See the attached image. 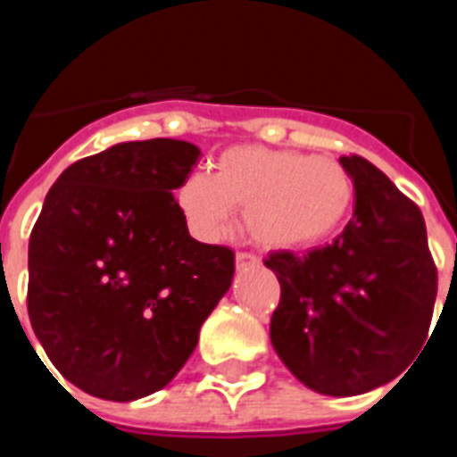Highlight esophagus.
Masks as SVG:
<instances>
[{
    "instance_id": "esophagus-1",
    "label": "esophagus",
    "mask_w": 457,
    "mask_h": 457,
    "mask_svg": "<svg viewBox=\"0 0 457 457\" xmlns=\"http://www.w3.org/2000/svg\"><path fill=\"white\" fill-rule=\"evenodd\" d=\"M261 261H258V256H253V253H246V251H239L237 253V268H249V265H258Z\"/></svg>"
}]
</instances>
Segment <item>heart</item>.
<instances>
[{
  "label": "heart",
  "instance_id": "b5f03b06",
  "mask_svg": "<svg viewBox=\"0 0 457 457\" xmlns=\"http://www.w3.org/2000/svg\"><path fill=\"white\" fill-rule=\"evenodd\" d=\"M353 179L339 161L258 145L229 146L213 172H192L178 187L187 225L204 242L220 239L235 206L251 239L265 249L325 242L353 206Z\"/></svg>",
  "mask_w": 457,
  "mask_h": 457
}]
</instances>
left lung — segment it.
<instances>
[{"label":"left lung","mask_w":457,"mask_h":457,"mask_svg":"<svg viewBox=\"0 0 457 457\" xmlns=\"http://www.w3.org/2000/svg\"><path fill=\"white\" fill-rule=\"evenodd\" d=\"M339 163L355 187L344 232L303 256L265 258L282 287L270 341L308 389L358 396L396 379L425 346L436 265L420 208L365 158Z\"/></svg>","instance_id":"1"}]
</instances>
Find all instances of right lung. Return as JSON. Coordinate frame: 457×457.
Listing matches in <instances>:
<instances>
[{"mask_svg":"<svg viewBox=\"0 0 457 457\" xmlns=\"http://www.w3.org/2000/svg\"><path fill=\"white\" fill-rule=\"evenodd\" d=\"M199 156L182 139L123 142L68 165L46 194L28 315L54 368L89 396L163 389L232 285V249L196 242L172 196Z\"/></svg>","mask_w":457,"mask_h":457,"instance_id":"obj_1","label":"right lung"}]
</instances>
